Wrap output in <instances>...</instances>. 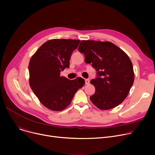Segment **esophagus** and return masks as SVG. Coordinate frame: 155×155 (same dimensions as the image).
I'll list each match as a JSON object with an SVG mask.
<instances>
[{"mask_svg":"<svg viewBox=\"0 0 155 155\" xmlns=\"http://www.w3.org/2000/svg\"><path fill=\"white\" fill-rule=\"evenodd\" d=\"M85 84H87V85L89 84V83H90V80L89 79H85Z\"/></svg>","mask_w":155,"mask_h":155,"instance_id":"obj_1","label":"esophagus"}]
</instances>
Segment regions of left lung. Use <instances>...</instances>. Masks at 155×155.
<instances>
[{
  "label": "left lung",
  "instance_id": "left-lung-1",
  "mask_svg": "<svg viewBox=\"0 0 155 155\" xmlns=\"http://www.w3.org/2000/svg\"><path fill=\"white\" fill-rule=\"evenodd\" d=\"M78 51L85 55V61L92 63L97 77L91 83L95 92L90 99L101 110L116 107L127 96L134 83L133 64L127 54L109 41L83 40Z\"/></svg>",
  "mask_w": 155,
  "mask_h": 155
}]
</instances>
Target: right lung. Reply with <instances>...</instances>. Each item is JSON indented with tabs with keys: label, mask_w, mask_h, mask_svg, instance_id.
<instances>
[{
	"label": "right lung",
	"mask_w": 155,
	"mask_h": 155,
	"mask_svg": "<svg viewBox=\"0 0 155 155\" xmlns=\"http://www.w3.org/2000/svg\"><path fill=\"white\" fill-rule=\"evenodd\" d=\"M80 41L53 39L41 46L29 64V85L40 102L48 109L60 111L71 102L85 80L78 77L68 80L60 76L61 71L69 68L71 53Z\"/></svg>",
	"instance_id": "add662e5"
}]
</instances>
